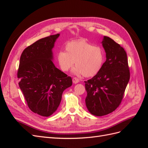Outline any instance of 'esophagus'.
Here are the masks:
<instances>
[{
	"instance_id": "1",
	"label": "esophagus",
	"mask_w": 148,
	"mask_h": 148,
	"mask_svg": "<svg viewBox=\"0 0 148 148\" xmlns=\"http://www.w3.org/2000/svg\"><path fill=\"white\" fill-rule=\"evenodd\" d=\"M72 81H73V83H75V84H77V83H78L79 82V79L77 77H74L72 79Z\"/></svg>"
}]
</instances>
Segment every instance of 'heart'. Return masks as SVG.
Instances as JSON below:
<instances>
[{"label":"heart","instance_id":"heart-1","mask_svg":"<svg viewBox=\"0 0 148 148\" xmlns=\"http://www.w3.org/2000/svg\"><path fill=\"white\" fill-rule=\"evenodd\" d=\"M65 52L57 53L58 63L63 71H68L76 66L73 71L91 77L99 72L104 61V52L99 46H94L86 39L70 41L65 45Z\"/></svg>","mask_w":148,"mask_h":148}]
</instances>
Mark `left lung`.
Listing matches in <instances>:
<instances>
[{"label":"left lung","mask_w":148,"mask_h":148,"mask_svg":"<svg viewBox=\"0 0 148 148\" xmlns=\"http://www.w3.org/2000/svg\"><path fill=\"white\" fill-rule=\"evenodd\" d=\"M102 43L106 60L99 73L84 82L86 107L96 116L109 114L120 106L130 76L124 49L109 37L104 36Z\"/></svg>","instance_id":"1"}]
</instances>
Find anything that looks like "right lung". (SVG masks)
I'll list each match as a JSON object with an SVG mask.
<instances>
[{
  "instance_id": "add662e5",
  "label": "right lung",
  "mask_w": 148,
  "mask_h": 148,
  "mask_svg": "<svg viewBox=\"0 0 148 148\" xmlns=\"http://www.w3.org/2000/svg\"><path fill=\"white\" fill-rule=\"evenodd\" d=\"M59 34L39 39L22 52L17 78L29 109L49 117L59 107L64 91L72 84L70 77L57 69L52 49Z\"/></svg>"
}]
</instances>
